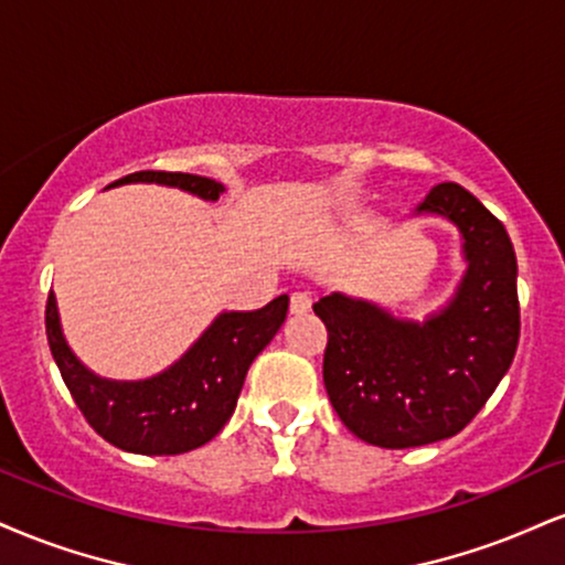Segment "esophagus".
<instances>
[{"mask_svg": "<svg viewBox=\"0 0 565 565\" xmlns=\"http://www.w3.org/2000/svg\"><path fill=\"white\" fill-rule=\"evenodd\" d=\"M312 308V300L308 291H295V295L289 297V310L295 312V316H308Z\"/></svg>", "mask_w": 565, "mask_h": 565, "instance_id": "34e87169", "label": "esophagus"}]
</instances>
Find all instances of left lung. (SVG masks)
Wrapping results in <instances>:
<instances>
[{
  "label": "left lung",
  "mask_w": 565,
  "mask_h": 565,
  "mask_svg": "<svg viewBox=\"0 0 565 565\" xmlns=\"http://www.w3.org/2000/svg\"><path fill=\"white\" fill-rule=\"evenodd\" d=\"M418 213L450 217L466 239L468 274L439 316L407 323L344 295L312 305L329 331L323 384L337 416L386 450L463 431L511 369L521 334L519 265L505 226L452 181L437 183Z\"/></svg>",
  "instance_id": "1"
}]
</instances>
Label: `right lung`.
I'll list each match as a JSON object with an SVG mask.
<instances>
[{
	"label": "right lung",
	"instance_id": "obj_1",
	"mask_svg": "<svg viewBox=\"0 0 565 565\" xmlns=\"http://www.w3.org/2000/svg\"><path fill=\"white\" fill-rule=\"evenodd\" d=\"M131 181L168 183L202 200L223 194L221 181L168 171H136L110 186ZM287 308L289 297L281 295L260 310L223 312L173 369L147 382H107L88 373L65 344L52 291L44 318L52 358L86 424L126 452L181 455L226 426L249 365L281 329Z\"/></svg>",
	"mask_w": 565,
	"mask_h": 565
}]
</instances>
